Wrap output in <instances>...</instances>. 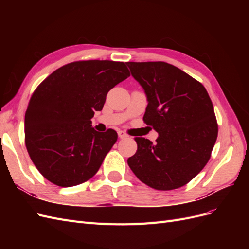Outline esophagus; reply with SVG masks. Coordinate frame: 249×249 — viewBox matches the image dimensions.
<instances>
[{
    "label": "esophagus",
    "instance_id": "34e87169",
    "mask_svg": "<svg viewBox=\"0 0 249 249\" xmlns=\"http://www.w3.org/2000/svg\"><path fill=\"white\" fill-rule=\"evenodd\" d=\"M118 137L119 138H126L127 137V134L125 133V132H124V131H118Z\"/></svg>",
    "mask_w": 249,
    "mask_h": 249
}]
</instances>
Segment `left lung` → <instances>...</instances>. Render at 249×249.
Wrapping results in <instances>:
<instances>
[{"label": "left lung", "instance_id": "1", "mask_svg": "<svg viewBox=\"0 0 249 249\" xmlns=\"http://www.w3.org/2000/svg\"><path fill=\"white\" fill-rule=\"evenodd\" d=\"M144 89L143 122L159 133L155 144L135 137L137 152L127 164L142 183L156 190L188 184L210 160L218 135L212 101L200 82L166 62H127Z\"/></svg>", "mask_w": 249, "mask_h": 249}]
</instances>
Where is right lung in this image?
<instances>
[{
    "instance_id": "add662e5",
    "label": "right lung",
    "mask_w": 249,
    "mask_h": 249,
    "mask_svg": "<svg viewBox=\"0 0 249 249\" xmlns=\"http://www.w3.org/2000/svg\"><path fill=\"white\" fill-rule=\"evenodd\" d=\"M130 77L124 62L82 60L65 64L37 86L25 114V144L41 175L59 187L87 182L117 140L91 125L110 90Z\"/></svg>"
}]
</instances>
